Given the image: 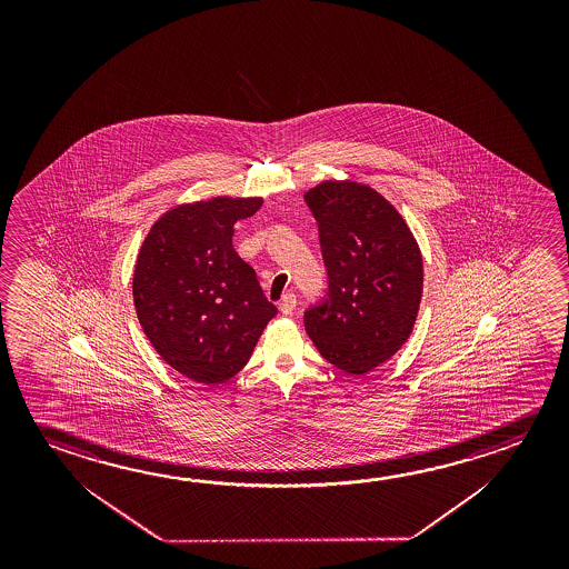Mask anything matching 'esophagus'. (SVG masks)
I'll use <instances>...</instances> for the list:
<instances>
[{
    "mask_svg": "<svg viewBox=\"0 0 569 569\" xmlns=\"http://www.w3.org/2000/svg\"><path fill=\"white\" fill-rule=\"evenodd\" d=\"M296 306H298V298H296V293H286L280 301V311L283 316H291Z\"/></svg>",
    "mask_w": 569,
    "mask_h": 569,
    "instance_id": "obj_1",
    "label": "esophagus"
}]
</instances>
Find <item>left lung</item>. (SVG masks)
Listing matches in <instances>:
<instances>
[{
	"instance_id": "obj_1",
	"label": "left lung",
	"mask_w": 569,
	"mask_h": 569,
	"mask_svg": "<svg viewBox=\"0 0 569 569\" xmlns=\"http://www.w3.org/2000/svg\"><path fill=\"white\" fill-rule=\"evenodd\" d=\"M319 226L327 298L306 311V331L329 363L365 375L412 333L422 296L419 243L395 206L353 180L306 192Z\"/></svg>"
}]
</instances>
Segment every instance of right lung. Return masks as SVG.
I'll return each instance as SVG.
<instances>
[{
  "mask_svg": "<svg viewBox=\"0 0 569 569\" xmlns=\"http://www.w3.org/2000/svg\"><path fill=\"white\" fill-rule=\"evenodd\" d=\"M261 202L216 196L174 206L152 224L134 263L132 298L144 336L174 371L208 387L242 371L278 313L232 246L233 224Z\"/></svg>",
  "mask_w": 569,
  "mask_h": 569,
  "instance_id": "add662e5",
  "label": "right lung"
}]
</instances>
